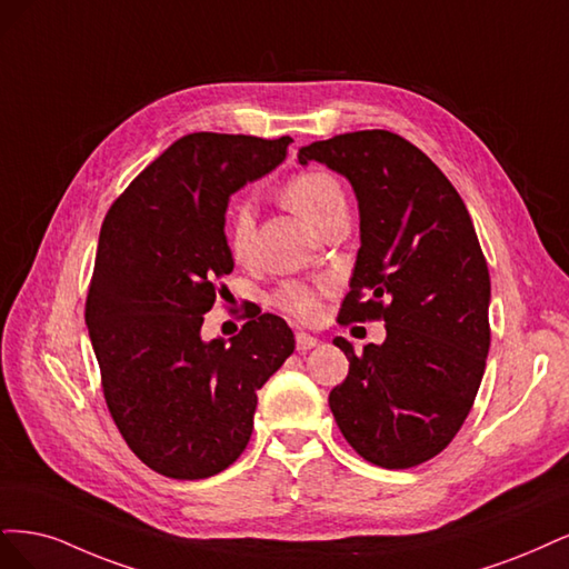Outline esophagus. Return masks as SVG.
<instances>
[{
  "mask_svg": "<svg viewBox=\"0 0 569 569\" xmlns=\"http://www.w3.org/2000/svg\"><path fill=\"white\" fill-rule=\"evenodd\" d=\"M319 345V340L315 338V336H309V333H305V331H300V333H296V347L300 352H307V350H315V347Z\"/></svg>",
  "mask_w": 569,
  "mask_h": 569,
  "instance_id": "1",
  "label": "esophagus"
}]
</instances>
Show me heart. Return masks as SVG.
<instances>
[{
	"instance_id": "heart-1",
	"label": "heart",
	"mask_w": 569,
	"mask_h": 569,
	"mask_svg": "<svg viewBox=\"0 0 569 569\" xmlns=\"http://www.w3.org/2000/svg\"><path fill=\"white\" fill-rule=\"evenodd\" d=\"M286 200L296 208L309 224H319L326 212L345 203L338 181L326 172L298 174L286 187ZM254 241V210L248 200L236 203L229 212V246L236 260H248ZM279 305L300 319H315L319 311L317 288L307 283H288L279 292Z\"/></svg>"
}]
</instances>
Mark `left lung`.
<instances>
[{"label": "left lung", "mask_w": 569, "mask_h": 569, "mask_svg": "<svg viewBox=\"0 0 569 569\" xmlns=\"http://www.w3.org/2000/svg\"><path fill=\"white\" fill-rule=\"evenodd\" d=\"M298 160L350 181L361 248L342 317L382 319L388 331L361 355L333 340L350 371L328 407L366 461L423 463L461 430L485 376L491 283L472 219L442 170L399 134H340L302 146Z\"/></svg>", "instance_id": "left-lung-1"}]
</instances>
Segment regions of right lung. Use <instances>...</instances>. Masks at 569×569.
Listing matches in <instances>:
<instances>
[{"label":"right lung","mask_w":569,"mask_h":569,"mask_svg":"<svg viewBox=\"0 0 569 569\" xmlns=\"http://www.w3.org/2000/svg\"><path fill=\"white\" fill-rule=\"evenodd\" d=\"M290 137L198 132L174 141L108 210L84 321L108 411L164 478L206 480L248 447L258 390L296 350L281 317L203 340V315L233 269L227 206L277 170Z\"/></svg>","instance_id":"right-lung-1"}]
</instances>
